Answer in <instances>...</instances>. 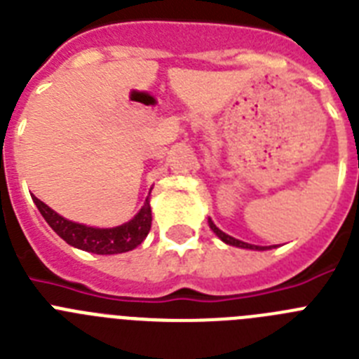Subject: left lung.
Instances as JSON below:
<instances>
[{
    "instance_id": "left-lung-1",
    "label": "left lung",
    "mask_w": 359,
    "mask_h": 359,
    "mask_svg": "<svg viewBox=\"0 0 359 359\" xmlns=\"http://www.w3.org/2000/svg\"><path fill=\"white\" fill-rule=\"evenodd\" d=\"M208 224H210V228H212V230H214V233H215V236H217L219 239H221V241H224V243H226V244H231V246H239V248H250V250H264V248H262V246H253V244L243 243V241H239V239H233V237L226 236V233H224V231H221V230H219L217 226H215L214 223H212L210 219H208Z\"/></svg>"
}]
</instances>
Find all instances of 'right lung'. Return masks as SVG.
I'll return each mask as SVG.
<instances>
[{"label":"right lung","mask_w":359,"mask_h":359,"mask_svg":"<svg viewBox=\"0 0 359 359\" xmlns=\"http://www.w3.org/2000/svg\"><path fill=\"white\" fill-rule=\"evenodd\" d=\"M34 203L57 236L75 248L97 253V255H113V253L135 250L138 244H142V241L147 237L149 230H151L152 215L149 198L145 199L142 210L129 223L116 228H91L72 223L68 219L61 217L57 212H53L48 205H44L36 196H34Z\"/></svg>","instance_id":"add662e5"}]
</instances>
